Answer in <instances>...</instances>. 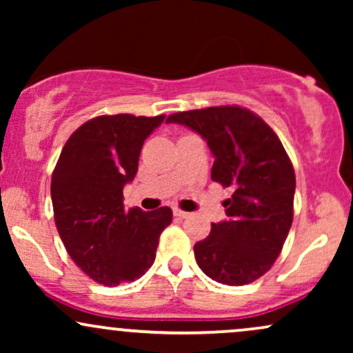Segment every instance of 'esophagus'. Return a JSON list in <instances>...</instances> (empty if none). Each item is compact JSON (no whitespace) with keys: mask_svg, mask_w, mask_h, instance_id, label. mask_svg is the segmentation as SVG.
Listing matches in <instances>:
<instances>
[{"mask_svg":"<svg viewBox=\"0 0 353 353\" xmlns=\"http://www.w3.org/2000/svg\"><path fill=\"white\" fill-rule=\"evenodd\" d=\"M174 216L179 217V219H185V217H189V212H184V210H181V209H174Z\"/></svg>","mask_w":353,"mask_h":353,"instance_id":"34e87169","label":"esophagus"}]
</instances>
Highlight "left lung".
<instances>
[{
  "mask_svg": "<svg viewBox=\"0 0 353 353\" xmlns=\"http://www.w3.org/2000/svg\"><path fill=\"white\" fill-rule=\"evenodd\" d=\"M168 123L188 125L208 141L210 177L232 197L228 219L194 245L197 265L225 285L257 281L281 254L294 219L295 172L277 134L262 117L241 106L176 112Z\"/></svg>",
  "mask_w": 353,
  "mask_h": 353,
  "instance_id": "left-lung-1",
  "label": "left lung"
}]
</instances>
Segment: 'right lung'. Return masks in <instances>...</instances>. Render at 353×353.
Listing matches in <instances>:
<instances>
[{
    "mask_svg": "<svg viewBox=\"0 0 353 353\" xmlns=\"http://www.w3.org/2000/svg\"><path fill=\"white\" fill-rule=\"evenodd\" d=\"M164 114L98 116L72 132L51 177L54 222L74 264L108 287L143 277L172 210L125 209L143 144Z\"/></svg>",
    "mask_w": 353,
    "mask_h": 353,
    "instance_id": "right-lung-1",
    "label": "right lung"
}]
</instances>
